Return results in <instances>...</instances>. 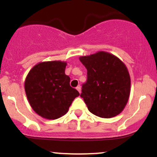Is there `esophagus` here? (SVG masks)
Wrapping results in <instances>:
<instances>
[{"label": "esophagus", "instance_id": "1", "mask_svg": "<svg viewBox=\"0 0 157 157\" xmlns=\"http://www.w3.org/2000/svg\"><path fill=\"white\" fill-rule=\"evenodd\" d=\"M76 89L79 91V93L80 94L81 93V86H77L76 87Z\"/></svg>", "mask_w": 157, "mask_h": 157}]
</instances>
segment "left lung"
<instances>
[{
    "mask_svg": "<svg viewBox=\"0 0 157 157\" xmlns=\"http://www.w3.org/2000/svg\"><path fill=\"white\" fill-rule=\"evenodd\" d=\"M87 81L80 96L88 109L102 118H111L125 109L131 92V77L125 64L107 52L81 56Z\"/></svg>",
    "mask_w": 157,
    "mask_h": 157,
    "instance_id": "obj_1",
    "label": "left lung"
}]
</instances>
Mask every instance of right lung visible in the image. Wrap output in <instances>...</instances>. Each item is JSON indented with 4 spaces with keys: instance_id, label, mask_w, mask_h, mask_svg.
Wrapping results in <instances>:
<instances>
[{
    "instance_id": "obj_1",
    "label": "right lung",
    "mask_w": 157,
    "mask_h": 157,
    "mask_svg": "<svg viewBox=\"0 0 157 157\" xmlns=\"http://www.w3.org/2000/svg\"><path fill=\"white\" fill-rule=\"evenodd\" d=\"M66 61H45L36 64L24 82L27 99L32 109L46 120H56L68 112L78 91L70 86L65 74Z\"/></svg>"
}]
</instances>
